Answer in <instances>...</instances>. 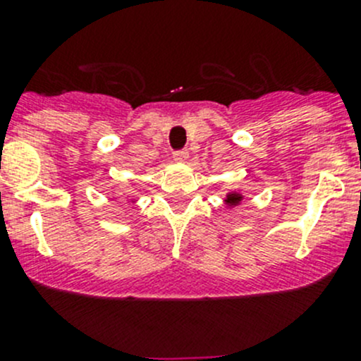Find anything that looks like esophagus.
Here are the masks:
<instances>
[{
  "label": "esophagus",
  "mask_w": 361,
  "mask_h": 361,
  "mask_svg": "<svg viewBox=\"0 0 361 361\" xmlns=\"http://www.w3.org/2000/svg\"><path fill=\"white\" fill-rule=\"evenodd\" d=\"M173 159L176 160V162H183V160H187L188 159V150H176L173 154Z\"/></svg>",
  "instance_id": "1"
}]
</instances>
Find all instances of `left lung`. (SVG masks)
I'll list each match as a JSON object with an SVG mask.
<instances>
[{
	"mask_svg": "<svg viewBox=\"0 0 361 361\" xmlns=\"http://www.w3.org/2000/svg\"><path fill=\"white\" fill-rule=\"evenodd\" d=\"M228 204V206H235L238 202H241V195L239 194H228L227 195V201H225Z\"/></svg>",
	"mask_w": 361,
	"mask_h": 361,
	"instance_id": "1",
	"label": "left lung"
}]
</instances>
